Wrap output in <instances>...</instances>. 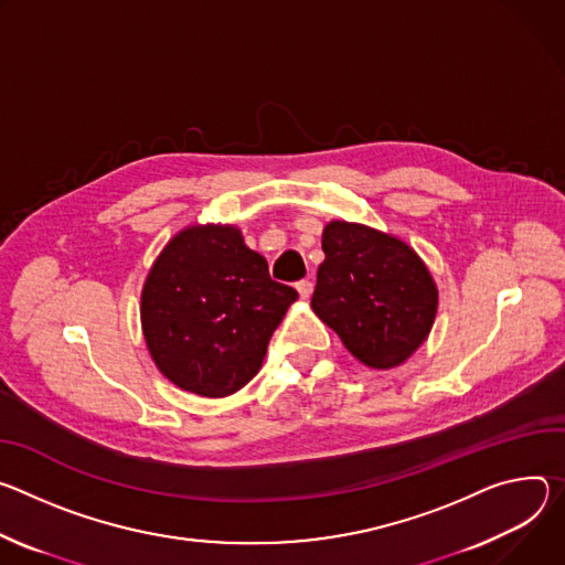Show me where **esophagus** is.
I'll return each instance as SVG.
<instances>
[{"label": "esophagus", "mask_w": 565, "mask_h": 565, "mask_svg": "<svg viewBox=\"0 0 565 565\" xmlns=\"http://www.w3.org/2000/svg\"><path fill=\"white\" fill-rule=\"evenodd\" d=\"M296 289H298V294H300V298H309L311 296V291H315V282L311 280H298L296 282Z\"/></svg>", "instance_id": "34e87169"}]
</instances>
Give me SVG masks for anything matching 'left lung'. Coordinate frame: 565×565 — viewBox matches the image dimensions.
Here are the masks:
<instances>
[{"instance_id": "left-lung-1", "label": "left lung", "mask_w": 565, "mask_h": 565, "mask_svg": "<svg viewBox=\"0 0 565 565\" xmlns=\"http://www.w3.org/2000/svg\"><path fill=\"white\" fill-rule=\"evenodd\" d=\"M311 309L370 367L404 363L430 332L437 289L415 250L374 228L330 222Z\"/></svg>"}]
</instances>
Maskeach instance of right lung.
<instances>
[{
  "mask_svg": "<svg viewBox=\"0 0 565 565\" xmlns=\"http://www.w3.org/2000/svg\"><path fill=\"white\" fill-rule=\"evenodd\" d=\"M298 298L269 276L235 226L181 231L141 296V323L157 367L183 391L226 397L263 365L269 339Z\"/></svg>",
  "mask_w": 565,
  "mask_h": 565,
  "instance_id": "right-lung-1",
  "label": "right lung"
}]
</instances>
